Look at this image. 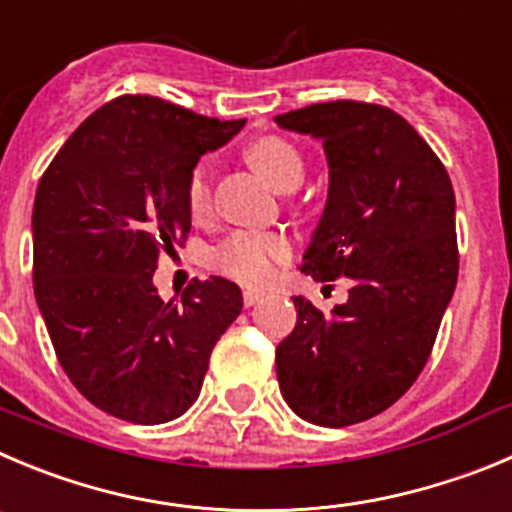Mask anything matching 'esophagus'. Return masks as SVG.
Returning <instances> with one entry per match:
<instances>
[{
    "label": "esophagus",
    "mask_w": 512,
    "mask_h": 512,
    "mask_svg": "<svg viewBox=\"0 0 512 512\" xmlns=\"http://www.w3.org/2000/svg\"><path fill=\"white\" fill-rule=\"evenodd\" d=\"M260 298H262V293H257V290H245V293H242V300H245V308H252V305H255V303H260Z\"/></svg>",
    "instance_id": "obj_1"
}]
</instances>
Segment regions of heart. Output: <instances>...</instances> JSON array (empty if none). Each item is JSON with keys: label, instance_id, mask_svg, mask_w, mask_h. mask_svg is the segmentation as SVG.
<instances>
[{"label": "heart", "instance_id": "heart-1", "mask_svg": "<svg viewBox=\"0 0 512 512\" xmlns=\"http://www.w3.org/2000/svg\"><path fill=\"white\" fill-rule=\"evenodd\" d=\"M250 164L278 191H293L303 181L305 164L298 148L280 136H262L247 148ZM212 202V161L199 159L186 176V207L194 217L207 214ZM290 245L280 234L234 232L212 252V265L245 285H265L275 265L288 260Z\"/></svg>", "mask_w": 512, "mask_h": 512}]
</instances>
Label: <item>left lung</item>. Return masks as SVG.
<instances>
[{
  "label": "left lung",
  "instance_id": "8db88e82",
  "mask_svg": "<svg viewBox=\"0 0 512 512\" xmlns=\"http://www.w3.org/2000/svg\"><path fill=\"white\" fill-rule=\"evenodd\" d=\"M275 123L321 138L328 159L300 272L351 283L331 313L293 298L298 323L275 348L280 391L305 422L348 427L407 394L432 353L460 270L455 191L429 143L384 105L331 100Z\"/></svg>",
  "mask_w": 512,
  "mask_h": 512
}]
</instances>
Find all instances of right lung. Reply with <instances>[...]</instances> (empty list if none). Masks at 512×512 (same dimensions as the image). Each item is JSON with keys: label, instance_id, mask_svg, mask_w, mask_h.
<instances>
[{"label": "right lung", "instance_id": "obj_1", "mask_svg": "<svg viewBox=\"0 0 512 512\" xmlns=\"http://www.w3.org/2000/svg\"><path fill=\"white\" fill-rule=\"evenodd\" d=\"M242 121L154 95H121L85 118L42 174L32 280L57 361L111 417L164 424L197 401L214 343L242 310L224 278L161 300L154 272L191 229L186 176Z\"/></svg>", "mask_w": 512, "mask_h": 512}]
</instances>
